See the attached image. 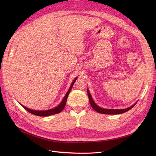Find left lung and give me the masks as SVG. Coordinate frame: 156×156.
Masks as SVG:
<instances>
[{
	"mask_svg": "<svg viewBox=\"0 0 156 156\" xmlns=\"http://www.w3.org/2000/svg\"><path fill=\"white\" fill-rule=\"evenodd\" d=\"M87 92H88V98H89V101H90V104L91 105V107L92 108L94 109V111L97 112H99V113L101 114H106V115H119V114H122L124 113V112H127L128 111L130 110L131 108H133L134 106L136 105L137 102H135L134 105H133L131 107H129V108H123V109H108V108H101L98 106L97 104L95 103L93 98H92V96L90 93V91H89L88 88H87Z\"/></svg>",
	"mask_w": 156,
	"mask_h": 156,
	"instance_id": "obj_1",
	"label": "left lung"
}]
</instances>
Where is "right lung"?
<instances>
[{"label":"right lung","mask_w":156,"mask_h":156,"mask_svg":"<svg viewBox=\"0 0 156 156\" xmlns=\"http://www.w3.org/2000/svg\"><path fill=\"white\" fill-rule=\"evenodd\" d=\"M77 78H78L77 77L74 78V80H73V82H72V84L70 85V87H69L68 92H66V94L64 96V98H63V100L60 103H59L57 106V107H55V108H53L51 109H49V110H45V111H36V110H33V109L28 108L27 107H25V106H23L22 105H21V106L25 109L26 111H27L28 112H30V113H31L33 115H37V116H40V117H48V116H50V115L59 113V112L62 111L63 109L64 108L66 104V101H67V98L68 97V94H69V92H70L73 85H74V84L75 83V82L76 80H77Z\"/></svg>","instance_id":"obj_1"}]
</instances>
